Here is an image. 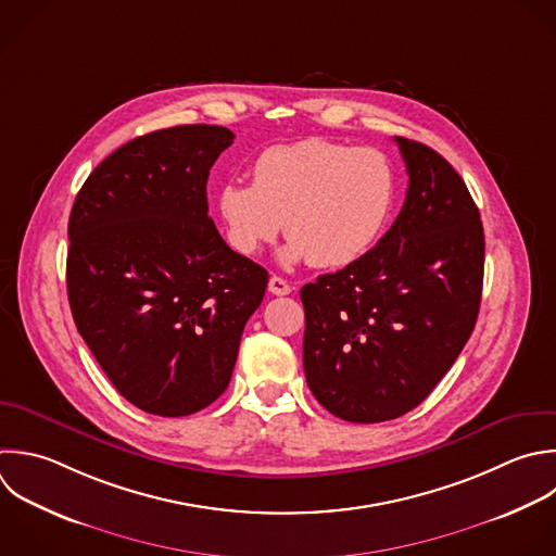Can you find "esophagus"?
<instances>
[{
    "label": "esophagus",
    "instance_id": "1",
    "mask_svg": "<svg viewBox=\"0 0 556 556\" xmlns=\"http://www.w3.org/2000/svg\"><path fill=\"white\" fill-rule=\"evenodd\" d=\"M269 291L274 295H289L291 293V285L285 278H280V276H271L269 278Z\"/></svg>",
    "mask_w": 556,
    "mask_h": 556
}]
</instances>
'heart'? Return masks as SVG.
Instances as JSON below:
<instances>
[{"label": "heart", "instance_id": "heart-1", "mask_svg": "<svg viewBox=\"0 0 556 556\" xmlns=\"http://www.w3.org/2000/svg\"><path fill=\"white\" fill-rule=\"evenodd\" d=\"M400 180L391 159L374 148L304 139L265 150L252 182L226 180L215 211L228 245L254 256L285 222V263L348 267L369 254L393 222Z\"/></svg>", "mask_w": 556, "mask_h": 556}]
</instances>
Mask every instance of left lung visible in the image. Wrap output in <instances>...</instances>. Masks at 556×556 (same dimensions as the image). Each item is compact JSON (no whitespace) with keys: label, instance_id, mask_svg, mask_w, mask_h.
<instances>
[{"label":"left lung","instance_id":"8db88e82","mask_svg":"<svg viewBox=\"0 0 556 556\" xmlns=\"http://www.w3.org/2000/svg\"><path fill=\"white\" fill-rule=\"evenodd\" d=\"M406 200L376 248L302 287L304 374L317 402L354 424L428 397L467 343L482 293L480 213L432 148L395 137Z\"/></svg>","mask_w":556,"mask_h":556}]
</instances>
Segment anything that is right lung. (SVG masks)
Returning <instances> with one entry per match:
<instances>
[{
    "mask_svg": "<svg viewBox=\"0 0 556 556\" xmlns=\"http://www.w3.org/2000/svg\"><path fill=\"white\" fill-rule=\"evenodd\" d=\"M235 135L176 126L132 139L83 185L70 217L74 321L137 408L182 417L228 387L267 271L226 245L206 180Z\"/></svg>",
    "mask_w": 556,
    "mask_h": 556,
    "instance_id": "right-lung-1",
    "label": "right lung"
}]
</instances>
